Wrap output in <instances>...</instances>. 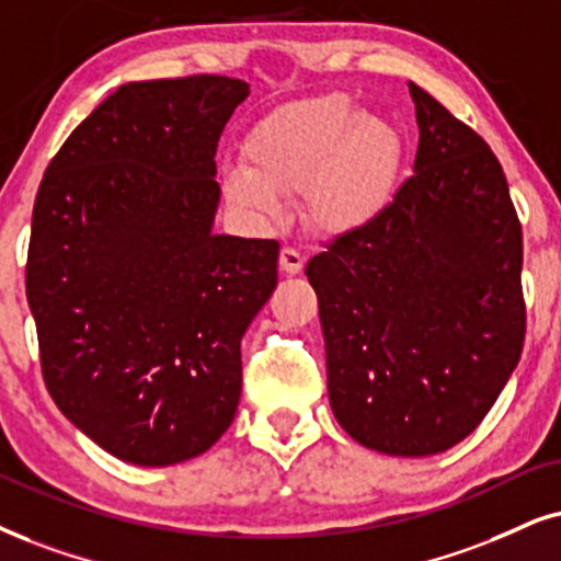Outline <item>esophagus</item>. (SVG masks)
<instances>
[{
    "label": "esophagus",
    "mask_w": 561,
    "mask_h": 561,
    "mask_svg": "<svg viewBox=\"0 0 561 561\" xmlns=\"http://www.w3.org/2000/svg\"><path fill=\"white\" fill-rule=\"evenodd\" d=\"M279 266L285 274H300L305 266V253L293 245H285L279 253Z\"/></svg>",
    "instance_id": "34e87169"
}]
</instances>
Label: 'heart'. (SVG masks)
<instances>
[{
	"instance_id": "obj_1",
	"label": "heart",
	"mask_w": 561,
	"mask_h": 561,
	"mask_svg": "<svg viewBox=\"0 0 561 561\" xmlns=\"http://www.w3.org/2000/svg\"><path fill=\"white\" fill-rule=\"evenodd\" d=\"M243 160L245 168L225 173V194L238 209L276 215V191L302 188L305 215L316 228L350 232L391 194L401 137L344 92H325L268 111L248 134Z\"/></svg>"
}]
</instances>
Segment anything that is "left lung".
<instances>
[{
  "mask_svg": "<svg viewBox=\"0 0 561 561\" xmlns=\"http://www.w3.org/2000/svg\"><path fill=\"white\" fill-rule=\"evenodd\" d=\"M409 92L414 173L305 274L336 422L365 448L422 458L469 437L494 407L520 359L526 302L500 160L430 92Z\"/></svg>",
  "mask_w": 561,
  "mask_h": 561,
  "instance_id": "8db88e82",
  "label": "left lung"
}]
</instances>
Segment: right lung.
Instances as JSON below:
<instances>
[{
	"label": "right lung",
	"mask_w": 561,
	"mask_h": 561,
	"mask_svg": "<svg viewBox=\"0 0 561 561\" xmlns=\"http://www.w3.org/2000/svg\"><path fill=\"white\" fill-rule=\"evenodd\" d=\"M243 80L111 92L48 162L25 289L64 416L111 456L173 466L238 411L240 339L276 287V240L215 236L217 141Z\"/></svg>",
	"instance_id": "add662e5"
}]
</instances>
